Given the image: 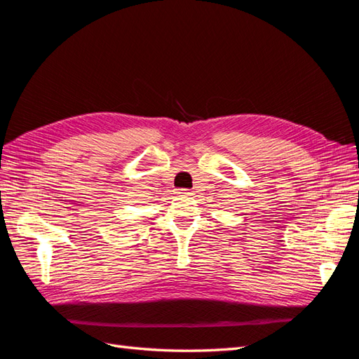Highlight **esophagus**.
Returning <instances> with one entry per match:
<instances>
[{"label":"esophagus","instance_id":"esophagus-1","mask_svg":"<svg viewBox=\"0 0 359 359\" xmlns=\"http://www.w3.org/2000/svg\"><path fill=\"white\" fill-rule=\"evenodd\" d=\"M177 193L180 194V196H190V194H191V191L187 190V189H180Z\"/></svg>","mask_w":359,"mask_h":359}]
</instances>
